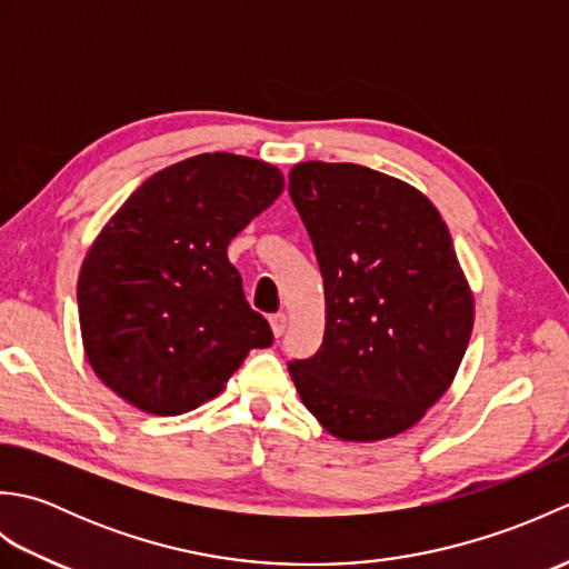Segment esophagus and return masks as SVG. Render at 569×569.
Segmentation results:
<instances>
[{
	"label": "esophagus",
	"instance_id": "obj_1",
	"mask_svg": "<svg viewBox=\"0 0 569 569\" xmlns=\"http://www.w3.org/2000/svg\"><path fill=\"white\" fill-rule=\"evenodd\" d=\"M269 322H271V330H273V335H276V337H281V335L286 332L288 318L283 316V312H276V316H271V318H269Z\"/></svg>",
	"mask_w": 569,
	"mask_h": 569
}]
</instances>
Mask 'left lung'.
Here are the masks:
<instances>
[{
    "label": "left lung",
    "instance_id": "1",
    "mask_svg": "<svg viewBox=\"0 0 569 569\" xmlns=\"http://www.w3.org/2000/svg\"><path fill=\"white\" fill-rule=\"evenodd\" d=\"M288 192L325 283V337L288 361L306 408L340 440L413 428L450 389L475 298L452 237L413 186L357 163L306 161Z\"/></svg>",
    "mask_w": 569,
    "mask_h": 569
}]
</instances>
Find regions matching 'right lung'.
Wrapping results in <instances>:
<instances>
[{
  "label": "right lung",
  "mask_w": 569,
  "mask_h": 569,
  "mask_svg": "<svg viewBox=\"0 0 569 569\" xmlns=\"http://www.w3.org/2000/svg\"><path fill=\"white\" fill-rule=\"evenodd\" d=\"M283 192L276 166L200 153L143 180L82 261L84 355L127 403L180 416L224 389L249 349L271 347L227 247Z\"/></svg>",
  "instance_id": "obj_1"
}]
</instances>
